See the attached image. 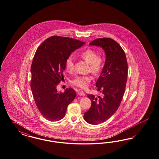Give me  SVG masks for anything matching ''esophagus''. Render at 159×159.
I'll return each instance as SVG.
<instances>
[{"mask_svg": "<svg viewBox=\"0 0 159 159\" xmlns=\"http://www.w3.org/2000/svg\"><path fill=\"white\" fill-rule=\"evenodd\" d=\"M78 94H79V95H80V96H86V94L84 93L83 92H82V91H80V92H79L78 93Z\"/></svg>", "mask_w": 159, "mask_h": 159, "instance_id": "34e87169", "label": "esophagus"}]
</instances>
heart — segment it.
Returning <instances> with one entry per match:
<instances>
[{
    "instance_id": "b5f03b06",
    "label": "heart",
    "mask_w": 159,
    "mask_h": 159,
    "mask_svg": "<svg viewBox=\"0 0 159 159\" xmlns=\"http://www.w3.org/2000/svg\"><path fill=\"white\" fill-rule=\"evenodd\" d=\"M79 56L89 64V70L93 75H99L104 67V57L102 55H97V52L93 49H88L81 52ZM66 69L68 72L74 70V58L72 56L67 57L65 61ZM92 78L90 76H77L72 80L71 84L81 89L88 88Z\"/></svg>"
}]
</instances>
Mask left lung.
<instances>
[{
    "label": "left lung",
    "mask_w": 159,
    "mask_h": 159,
    "mask_svg": "<svg viewBox=\"0 0 159 159\" xmlns=\"http://www.w3.org/2000/svg\"><path fill=\"white\" fill-rule=\"evenodd\" d=\"M90 45L102 47L106 53V61L96 86L102 93L96 98L88 94L92 106L84 114V119L91 125H99L109 119L120 105L125 92L128 66L123 49L115 40L103 38L94 40Z\"/></svg>",
    "instance_id": "1"
}]
</instances>
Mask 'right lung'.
Returning <instances> with one entry per match:
<instances>
[{
    "instance_id": "add662e5",
    "label": "right lung",
    "mask_w": 159,
    "mask_h": 159,
    "mask_svg": "<svg viewBox=\"0 0 159 159\" xmlns=\"http://www.w3.org/2000/svg\"><path fill=\"white\" fill-rule=\"evenodd\" d=\"M84 44L76 39L53 36L36 50L30 69V87L38 109L48 120L63 119L68 105L76 98L72 88H67L62 93L57 92L56 86L63 77L67 57Z\"/></svg>"
}]
</instances>
